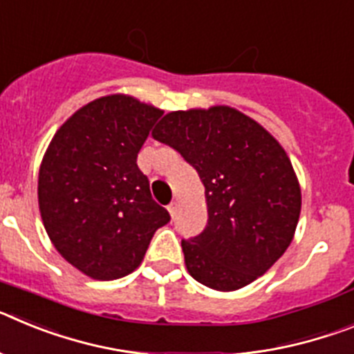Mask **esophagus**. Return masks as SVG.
Returning a JSON list of instances; mask_svg holds the SVG:
<instances>
[{"label":"esophagus","mask_w":354,"mask_h":354,"mask_svg":"<svg viewBox=\"0 0 354 354\" xmlns=\"http://www.w3.org/2000/svg\"><path fill=\"white\" fill-rule=\"evenodd\" d=\"M168 212H170V216L174 218L175 212H177V204H175V202H171V204L168 205Z\"/></svg>","instance_id":"34e87169"}]
</instances>
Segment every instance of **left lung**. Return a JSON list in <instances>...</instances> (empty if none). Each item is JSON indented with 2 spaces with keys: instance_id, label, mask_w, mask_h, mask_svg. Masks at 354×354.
<instances>
[{
  "instance_id": "1",
  "label": "left lung",
  "mask_w": 354,
  "mask_h": 354,
  "mask_svg": "<svg viewBox=\"0 0 354 354\" xmlns=\"http://www.w3.org/2000/svg\"><path fill=\"white\" fill-rule=\"evenodd\" d=\"M152 136L177 150L205 187L207 225L183 239L189 274L223 292L257 280L290 245L301 211V189L282 145L228 106L171 111Z\"/></svg>"
}]
</instances>
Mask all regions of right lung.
<instances>
[{"label": "right lung", "mask_w": 354, "mask_h": 354, "mask_svg": "<svg viewBox=\"0 0 354 354\" xmlns=\"http://www.w3.org/2000/svg\"><path fill=\"white\" fill-rule=\"evenodd\" d=\"M161 109L106 95L72 115L39 171V209L55 248L95 280L133 273L150 239L170 221L150 195L136 158Z\"/></svg>", "instance_id": "obj_1"}]
</instances>
